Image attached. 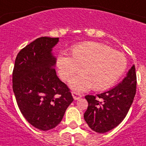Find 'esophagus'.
I'll use <instances>...</instances> for the list:
<instances>
[{"mask_svg":"<svg viewBox=\"0 0 146 146\" xmlns=\"http://www.w3.org/2000/svg\"><path fill=\"white\" fill-rule=\"evenodd\" d=\"M72 95H73V99H74L75 100H79V99H80V98L82 97V94H80L79 93H77V92H75V91L72 92Z\"/></svg>","mask_w":146,"mask_h":146,"instance_id":"34e87169","label":"esophagus"}]
</instances>
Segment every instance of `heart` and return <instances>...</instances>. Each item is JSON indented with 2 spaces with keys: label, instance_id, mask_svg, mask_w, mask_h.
I'll use <instances>...</instances> for the list:
<instances>
[{
  "label": "heart",
  "instance_id": "b5f03b06",
  "mask_svg": "<svg viewBox=\"0 0 146 146\" xmlns=\"http://www.w3.org/2000/svg\"><path fill=\"white\" fill-rule=\"evenodd\" d=\"M73 56L61 53L57 60L58 72L64 81H69L80 71L84 73L74 77L70 86L84 91L94 87L102 90L112 87L125 73L127 58L122 52L113 50L102 43H81L73 49Z\"/></svg>",
  "mask_w": 146,
  "mask_h": 146
}]
</instances>
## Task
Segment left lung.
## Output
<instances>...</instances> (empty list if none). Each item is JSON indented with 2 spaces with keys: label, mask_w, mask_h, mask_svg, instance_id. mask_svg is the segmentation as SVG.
Masks as SVG:
<instances>
[{
  "label": "left lung",
  "mask_w": 146,
  "mask_h": 146,
  "mask_svg": "<svg viewBox=\"0 0 146 146\" xmlns=\"http://www.w3.org/2000/svg\"><path fill=\"white\" fill-rule=\"evenodd\" d=\"M137 75L133 65L124 79L102 94L87 95L84 120L94 131L103 133L116 128L126 117L136 94Z\"/></svg>",
  "instance_id": "1"
}]
</instances>
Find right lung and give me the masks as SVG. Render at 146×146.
Listing matches in <instances>:
<instances>
[{
	"label": "right lung",
	"instance_id": "1",
	"mask_svg": "<svg viewBox=\"0 0 146 146\" xmlns=\"http://www.w3.org/2000/svg\"><path fill=\"white\" fill-rule=\"evenodd\" d=\"M58 38L41 37L21 50L15 62L13 89L21 112L42 131L54 128L73 101L70 88L56 75L51 54Z\"/></svg>",
	"mask_w": 146,
	"mask_h": 146
}]
</instances>
